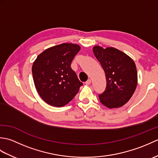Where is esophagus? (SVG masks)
<instances>
[{"instance_id":"1","label":"esophagus","mask_w":158,"mask_h":158,"mask_svg":"<svg viewBox=\"0 0 158 158\" xmlns=\"http://www.w3.org/2000/svg\"><path fill=\"white\" fill-rule=\"evenodd\" d=\"M90 83H91V79H89L88 80V81H87L85 82V84H86V85H89Z\"/></svg>"}]
</instances>
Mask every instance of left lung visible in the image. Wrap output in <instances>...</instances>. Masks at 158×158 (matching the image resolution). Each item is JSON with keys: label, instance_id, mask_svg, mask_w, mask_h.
<instances>
[{"label": "left lung", "instance_id": "1", "mask_svg": "<svg viewBox=\"0 0 158 158\" xmlns=\"http://www.w3.org/2000/svg\"><path fill=\"white\" fill-rule=\"evenodd\" d=\"M92 50L106 79L105 91L99 95L100 102L109 109L123 106L132 96L138 83L135 62L126 53L113 47L104 49L96 45Z\"/></svg>", "mask_w": 158, "mask_h": 158}]
</instances>
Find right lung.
Segmentation results:
<instances>
[{
    "mask_svg": "<svg viewBox=\"0 0 158 158\" xmlns=\"http://www.w3.org/2000/svg\"><path fill=\"white\" fill-rule=\"evenodd\" d=\"M80 49L77 44L62 43L45 49L33 62L35 88L48 105L56 107L67 105L83 85L70 67Z\"/></svg>",
    "mask_w": 158,
    "mask_h": 158,
    "instance_id": "obj_1",
    "label": "right lung"
}]
</instances>
